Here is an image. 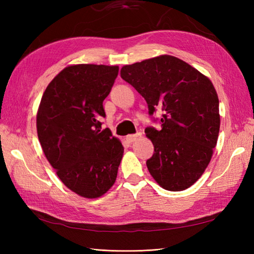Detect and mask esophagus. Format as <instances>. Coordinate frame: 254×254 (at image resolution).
I'll return each mask as SVG.
<instances>
[{
    "instance_id": "esophagus-1",
    "label": "esophagus",
    "mask_w": 254,
    "mask_h": 254,
    "mask_svg": "<svg viewBox=\"0 0 254 254\" xmlns=\"http://www.w3.org/2000/svg\"><path fill=\"white\" fill-rule=\"evenodd\" d=\"M137 138H138V134H131V135L127 136V141L128 143H133V142H135Z\"/></svg>"
}]
</instances>
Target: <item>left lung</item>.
<instances>
[{
  "label": "left lung",
  "mask_w": 254,
  "mask_h": 254,
  "mask_svg": "<svg viewBox=\"0 0 254 254\" xmlns=\"http://www.w3.org/2000/svg\"><path fill=\"white\" fill-rule=\"evenodd\" d=\"M121 77L144 97L150 116L163 111L160 131L145 128L155 152L146 161L149 174L165 190L190 188L206 169L218 138L219 101L212 82L167 55L124 65Z\"/></svg>",
  "instance_id": "obj_1"
}]
</instances>
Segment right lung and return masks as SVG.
<instances>
[{"label": "right lung", "instance_id": "obj_1", "mask_svg": "<svg viewBox=\"0 0 254 254\" xmlns=\"http://www.w3.org/2000/svg\"><path fill=\"white\" fill-rule=\"evenodd\" d=\"M119 66L76 64L48 85L37 112L42 150L69 190L97 198L116 182L123 146L109 128L101 130L104 102Z\"/></svg>", "mask_w": 254, "mask_h": 254}]
</instances>
